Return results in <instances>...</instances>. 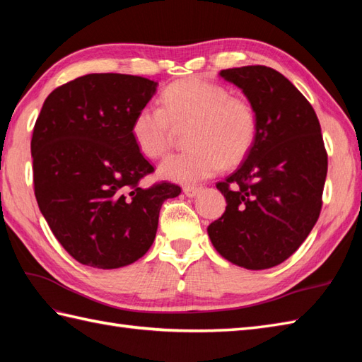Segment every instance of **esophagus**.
I'll return each instance as SVG.
<instances>
[{
    "label": "esophagus",
    "mask_w": 362,
    "mask_h": 362,
    "mask_svg": "<svg viewBox=\"0 0 362 362\" xmlns=\"http://www.w3.org/2000/svg\"><path fill=\"white\" fill-rule=\"evenodd\" d=\"M201 191H202L201 187H183V194L187 197H196Z\"/></svg>",
    "instance_id": "esophagus-1"
}]
</instances>
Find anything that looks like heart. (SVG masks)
Returning a JSON list of instances; mask_svg holds the SVG:
<instances>
[{"label":"heart","instance_id":"heart-1","mask_svg":"<svg viewBox=\"0 0 362 362\" xmlns=\"http://www.w3.org/2000/svg\"><path fill=\"white\" fill-rule=\"evenodd\" d=\"M161 107L146 105L130 127L143 156L160 158L171 148L177 130L189 127L191 148L169 156L158 168L160 177L177 183H197L235 166L249 156L257 138L258 118L245 98L205 79L174 82L160 96Z\"/></svg>","mask_w":362,"mask_h":362}]
</instances>
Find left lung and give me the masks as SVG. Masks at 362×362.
Segmentation results:
<instances>
[{
	"mask_svg": "<svg viewBox=\"0 0 362 362\" xmlns=\"http://www.w3.org/2000/svg\"><path fill=\"white\" fill-rule=\"evenodd\" d=\"M219 74L243 90L258 130L241 166L216 183L227 206L206 232L230 263L261 271L288 259L317 222L328 157L316 112L281 73L250 65Z\"/></svg>",
	"mask_w": 362,
	"mask_h": 362,
	"instance_id": "obj_1",
	"label": "left lung"
}]
</instances>
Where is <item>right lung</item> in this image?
I'll list each match as a JSON object with an SVG mask.
<instances>
[{"label": "right lung", "instance_id": "1", "mask_svg": "<svg viewBox=\"0 0 362 362\" xmlns=\"http://www.w3.org/2000/svg\"><path fill=\"white\" fill-rule=\"evenodd\" d=\"M156 91L140 76L95 73L45 99L30 140L34 193L54 236L82 264L117 269L141 258L161 205L180 194L175 183L140 185L153 166L130 127Z\"/></svg>", "mask_w": 362, "mask_h": 362}]
</instances>
